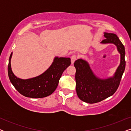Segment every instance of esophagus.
Here are the masks:
<instances>
[{
	"label": "esophagus",
	"mask_w": 131,
	"mask_h": 131,
	"mask_svg": "<svg viewBox=\"0 0 131 131\" xmlns=\"http://www.w3.org/2000/svg\"><path fill=\"white\" fill-rule=\"evenodd\" d=\"M78 58V57H77L76 55H73L71 57V64H73L75 61L77 60Z\"/></svg>",
	"instance_id": "obj_1"
}]
</instances>
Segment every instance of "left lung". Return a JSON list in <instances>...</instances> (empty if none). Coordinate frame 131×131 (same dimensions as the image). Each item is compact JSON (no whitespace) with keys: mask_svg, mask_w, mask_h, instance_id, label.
I'll list each match as a JSON object with an SVG mask.
<instances>
[{"mask_svg":"<svg viewBox=\"0 0 131 131\" xmlns=\"http://www.w3.org/2000/svg\"><path fill=\"white\" fill-rule=\"evenodd\" d=\"M105 39L101 43H113L121 54V63L113 77L101 79L92 72L87 61L79 59L75 61L76 88L78 97L87 103L94 104L100 102L113 95L119 87L122 77L125 71V47L117 35L114 33H104Z\"/></svg>","mask_w":131,"mask_h":131,"instance_id":"left-lung-1","label":"left lung"}]
</instances>
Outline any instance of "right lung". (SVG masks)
Masks as SVG:
<instances>
[{"mask_svg": "<svg viewBox=\"0 0 131 131\" xmlns=\"http://www.w3.org/2000/svg\"><path fill=\"white\" fill-rule=\"evenodd\" d=\"M12 52L8 67L10 81L21 95L32 98L46 97L52 94L57 88L62 73L71 64L70 58L55 57L52 65L43 74L28 79H21L16 77L12 71Z\"/></svg>", "mask_w": 131, "mask_h": 131, "instance_id": "add662e5", "label": "right lung"}]
</instances>
